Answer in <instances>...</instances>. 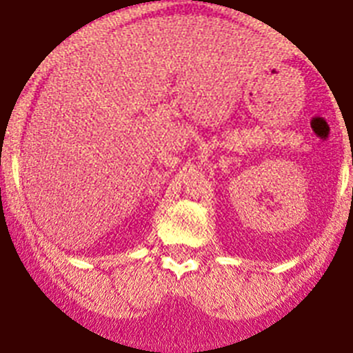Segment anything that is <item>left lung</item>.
<instances>
[{
	"instance_id": "left-lung-1",
	"label": "left lung",
	"mask_w": 353,
	"mask_h": 353,
	"mask_svg": "<svg viewBox=\"0 0 353 353\" xmlns=\"http://www.w3.org/2000/svg\"><path fill=\"white\" fill-rule=\"evenodd\" d=\"M352 163H353V161H352ZM352 196H353V190H352Z\"/></svg>"
}]
</instances>
